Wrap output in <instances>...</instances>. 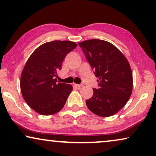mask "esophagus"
<instances>
[{"instance_id": "1", "label": "esophagus", "mask_w": 156, "mask_h": 156, "mask_svg": "<svg viewBox=\"0 0 156 156\" xmlns=\"http://www.w3.org/2000/svg\"><path fill=\"white\" fill-rule=\"evenodd\" d=\"M75 86H76L78 89L81 88L82 87H83V85L82 84H75Z\"/></svg>"}]
</instances>
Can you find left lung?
I'll return each mask as SVG.
<instances>
[{
  "instance_id": "8db88e82",
  "label": "left lung",
  "mask_w": 156,
  "mask_h": 156,
  "mask_svg": "<svg viewBox=\"0 0 156 156\" xmlns=\"http://www.w3.org/2000/svg\"><path fill=\"white\" fill-rule=\"evenodd\" d=\"M98 78V88L86 101L88 108L101 117L115 115L129 100L133 73L123 53L112 43L98 39L78 43Z\"/></svg>"
}]
</instances>
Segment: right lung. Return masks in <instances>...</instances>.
Segmentation results:
<instances>
[{"label": "right lung", "mask_w": 156, "mask_h": 156, "mask_svg": "<svg viewBox=\"0 0 156 156\" xmlns=\"http://www.w3.org/2000/svg\"><path fill=\"white\" fill-rule=\"evenodd\" d=\"M76 46L68 41L45 43L27 61L20 76V90L29 107L41 115H53L65 105L73 86L58 83L55 78L66 55Z\"/></svg>", "instance_id": "right-lung-1"}]
</instances>
